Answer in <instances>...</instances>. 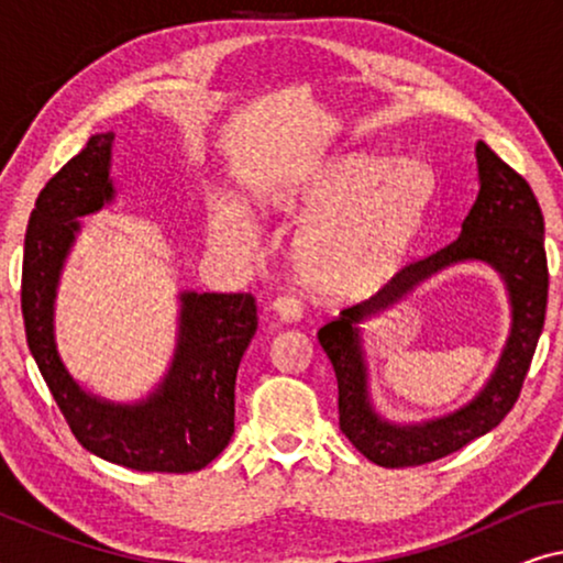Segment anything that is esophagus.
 I'll use <instances>...</instances> for the list:
<instances>
[{"mask_svg":"<svg viewBox=\"0 0 563 563\" xmlns=\"http://www.w3.org/2000/svg\"><path fill=\"white\" fill-rule=\"evenodd\" d=\"M272 310H274L276 314H279L282 320L291 322V320H299V318H302L305 305H302V299L295 297V295H282V297H276V299H274Z\"/></svg>","mask_w":563,"mask_h":563,"instance_id":"esophagus-1","label":"esophagus"}]
</instances>
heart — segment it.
<instances>
[{
	"label": "heart",
	"mask_w": 563,
	"mask_h": 563,
	"mask_svg": "<svg viewBox=\"0 0 563 563\" xmlns=\"http://www.w3.org/2000/svg\"><path fill=\"white\" fill-rule=\"evenodd\" d=\"M426 187L407 161L341 156L314 168L295 195L282 199L289 212L314 218L297 241V268L312 287L333 295L379 287L395 274L420 228ZM220 249L253 253L256 230L233 202L212 212Z\"/></svg>",
	"instance_id": "obj_1"
}]
</instances>
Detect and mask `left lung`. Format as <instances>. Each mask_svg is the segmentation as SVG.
<instances>
[{"label":"left lung","instance_id":"8db88e82","mask_svg":"<svg viewBox=\"0 0 563 563\" xmlns=\"http://www.w3.org/2000/svg\"><path fill=\"white\" fill-rule=\"evenodd\" d=\"M479 195L461 222V233L430 256L399 268L379 295L345 307L318 330L338 379V415L345 438L374 464L420 466L464 449L489 433L518 402L533 361L549 302V264L543 249V212L530 184L505 164L487 143H476ZM484 260L504 276L514 307L511 335L496 372L472 404L443 419L397 427L373 410L367 397L365 354L357 322L386 309L445 265Z\"/></svg>","mask_w":563,"mask_h":563}]
</instances>
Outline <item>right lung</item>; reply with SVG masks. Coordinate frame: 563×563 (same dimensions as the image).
<instances>
[{
  "label": "right lung",
  "mask_w": 563,
  "mask_h": 563,
  "mask_svg": "<svg viewBox=\"0 0 563 563\" xmlns=\"http://www.w3.org/2000/svg\"><path fill=\"white\" fill-rule=\"evenodd\" d=\"M114 133L91 135L45 184L30 212L22 256V318L30 353L84 449L135 472H199L235 430V374L256 335L251 295L181 291L179 338L156 391L120 405L81 389L56 349V289L79 233V218L112 202Z\"/></svg>",
  "instance_id": "add662e5"
}]
</instances>
